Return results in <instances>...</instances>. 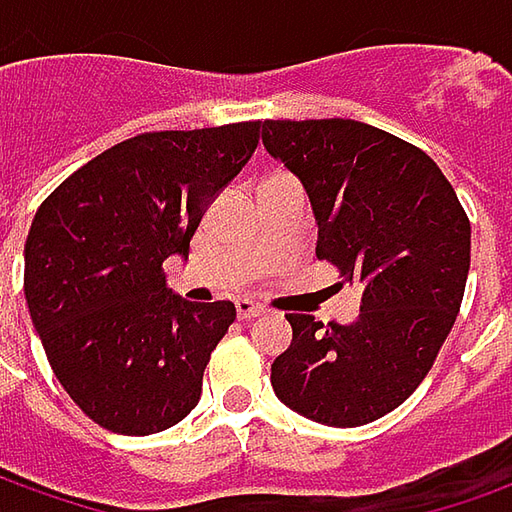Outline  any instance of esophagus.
I'll use <instances>...</instances> for the list:
<instances>
[{
    "label": "esophagus",
    "instance_id": "1",
    "mask_svg": "<svg viewBox=\"0 0 512 512\" xmlns=\"http://www.w3.org/2000/svg\"><path fill=\"white\" fill-rule=\"evenodd\" d=\"M235 308H238V319H255V316H263L266 311L255 305L252 300H238L235 302Z\"/></svg>",
    "mask_w": 512,
    "mask_h": 512
}]
</instances>
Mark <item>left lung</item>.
<instances>
[{
	"label": "left lung",
	"instance_id": "left-lung-1",
	"mask_svg": "<svg viewBox=\"0 0 512 512\" xmlns=\"http://www.w3.org/2000/svg\"><path fill=\"white\" fill-rule=\"evenodd\" d=\"M263 145L305 187L316 257L361 288L350 325L288 314L294 339L271 364L297 415L353 429L398 409L429 375L460 314L471 221L420 148L358 120H266Z\"/></svg>",
	"mask_w": 512,
	"mask_h": 512
}]
</instances>
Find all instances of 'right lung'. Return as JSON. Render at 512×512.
Instances as JSON below:
<instances>
[{"instance_id":"right-lung-1","label":"right lung","mask_w":512,"mask_h":512,"mask_svg":"<svg viewBox=\"0 0 512 512\" xmlns=\"http://www.w3.org/2000/svg\"><path fill=\"white\" fill-rule=\"evenodd\" d=\"M260 123L151 131L61 182L24 243V297L55 378L97 426L145 437L196 409L235 305L170 294L207 204L252 159Z\"/></svg>"}]
</instances>
